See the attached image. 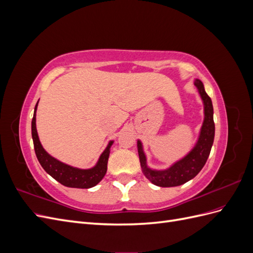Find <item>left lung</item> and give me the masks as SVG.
I'll use <instances>...</instances> for the list:
<instances>
[{
  "mask_svg": "<svg viewBox=\"0 0 253 253\" xmlns=\"http://www.w3.org/2000/svg\"><path fill=\"white\" fill-rule=\"evenodd\" d=\"M194 85L200 93L204 103L205 117L198 139L193 149L185 157L177 160L166 170L151 169L147 165V157L143 152L142 143L140 140H137V149H138L142 173L155 186L165 188L176 187L191 180L201 172L210 155L214 140V133H215V126L213 121V105L211 98L206 93L203 82L195 79Z\"/></svg>",
  "mask_w": 253,
  "mask_h": 253,
  "instance_id": "left-lung-1",
  "label": "left lung"
}]
</instances>
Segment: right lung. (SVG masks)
I'll return each mask as SVG.
<instances>
[{
    "label": "right lung",
    "instance_id": "1",
    "mask_svg": "<svg viewBox=\"0 0 253 253\" xmlns=\"http://www.w3.org/2000/svg\"><path fill=\"white\" fill-rule=\"evenodd\" d=\"M39 102V101H38ZM38 102L35 106L34 117L32 121V136L34 140L35 152L38 160L43 169L46 171L52 178H55L60 183H62L65 187L70 188H80V189H88L95 187L98 182H100L104 177V175L108 170V160L111 152V147L113 140H111L108 147L102 152V154L99 157L98 162L95 167L90 169H78V168L66 165L55 157L50 156L48 153L44 150L40 142L39 136H38L37 126H36V112L38 108Z\"/></svg>",
    "mask_w": 253,
    "mask_h": 253
}]
</instances>
